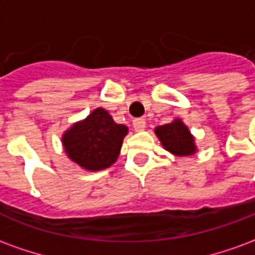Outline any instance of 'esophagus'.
Here are the masks:
<instances>
[{"mask_svg":"<svg viewBox=\"0 0 255 255\" xmlns=\"http://www.w3.org/2000/svg\"><path fill=\"white\" fill-rule=\"evenodd\" d=\"M132 126L135 131H142L146 127V122H144V119H135L132 122Z\"/></svg>","mask_w":255,"mask_h":255,"instance_id":"esophagus-1","label":"esophagus"}]
</instances>
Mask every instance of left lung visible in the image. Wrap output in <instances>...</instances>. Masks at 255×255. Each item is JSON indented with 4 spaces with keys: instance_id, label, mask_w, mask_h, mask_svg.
Listing matches in <instances>:
<instances>
[{
    "instance_id": "1",
    "label": "left lung",
    "mask_w": 255,
    "mask_h": 255,
    "mask_svg": "<svg viewBox=\"0 0 255 255\" xmlns=\"http://www.w3.org/2000/svg\"><path fill=\"white\" fill-rule=\"evenodd\" d=\"M155 135L160 139L164 149L179 157H186L197 153V146L194 143V136L188 127L180 119L165 126H158L154 129Z\"/></svg>"
}]
</instances>
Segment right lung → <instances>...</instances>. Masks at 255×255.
Listing matches in <instances>:
<instances>
[{"mask_svg": "<svg viewBox=\"0 0 255 255\" xmlns=\"http://www.w3.org/2000/svg\"><path fill=\"white\" fill-rule=\"evenodd\" d=\"M128 128L116 124L102 108H97L63 135L67 155L86 171H102L115 164Z\"/></svg>", "mask_w": 255, "mask_h": 255, "instance_id": "obj_1", "label": "right lung"}]
</instances>
